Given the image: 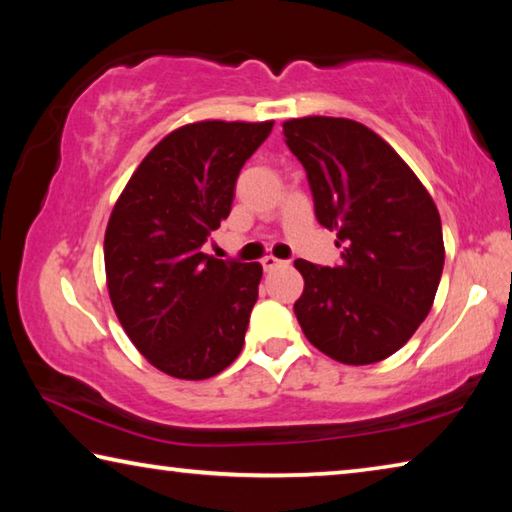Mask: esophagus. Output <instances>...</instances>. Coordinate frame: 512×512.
<instances>
[{
    "mask_svg": "<svg viewBox=\"0 0 512 512\" xmlns=\"http://www.w3.org/2000/svg\"><path fill=\"white\" fill-rule=\"evenodd\" d=\"M282 264H284L282 259H277V257H273V255H266V257L262 259V266H264V271H273V268L282 266Z\"/></svg>",
    "mask_w": 512,
    "mask_h": 512,
    "instance_id": "esophagus-1",
    "label": "esophagus"
}]
</instances>
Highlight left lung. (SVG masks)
Wrapping results in <instances>:
<instances>
[{"mask_svg": "<svg viewBox=\"0 0 512 512\" xmlns=\"http://www.w3.org/2000/svg\"><path fill=\"white\" fill-rule=\"evenodd\" d=\"M302 162L320 225L336 230L341 264L296 259L293 305L309 343L348 366L391 357L427 318L445 264L438 207L400 155L359 121L282 124Z\"/></svg>", "mask_w": 512, "mask_h": 512, "instance_id": "1", "label": "left lung"}]
</instances>
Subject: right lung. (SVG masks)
Segmentation results:
<instances>
[{
	"mask_svg": "<svg viewBox=\"0 0 512 512\" xmlns=\"http://www.w3.org/2000/svg\"><path fill=\"white\" fill-rule=\"evenodd\" d=\"M273 121L207 119L153 146L112 207L103 257L110 302L146 361L207 379L244 348L262 264L223 262L201 246L228 219L241 167Z\"/></svg>",
	"mask_w": 512,
	"mask_h": 512,
	"instance_id": "add662e5",
	"label": "right lung"
}]
</instances>
